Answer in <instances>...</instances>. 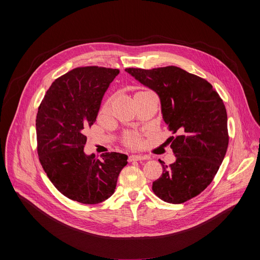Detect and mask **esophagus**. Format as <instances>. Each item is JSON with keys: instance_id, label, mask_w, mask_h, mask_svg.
Listing matches in <instances>:
<instances>
[{"instance_id": "1", "label": "esophagus", "mask_w": 260, "mask_h": 260, "mask_svg": "<svg viewBox=\"0 0 260 260\" xmlns=\"http://www.w3.org/2000/svg\"><path fill=\"white\" fill-rule=\"evenodd\" d=\"M147 159V156L145 155H131L128 157V161H135V160H145Z\"/></svg>"}]
</instances>
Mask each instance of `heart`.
Wrapping results in <instances>:
<instances>
[{
	"label": "heart",
	"mask_w": 260,
	"mask_h": 260,
	"mask_svg": "<svg viewBox=\"0 0 260 260\" xmlns=\"http://www.w3.org/2000/svg\"><path fill=\"white\" fill-rule=\"evenodd\" d=\"M142 92V91H141ZM110 103H111V100H108L104 106L102 107V110L101 112L102 113H107L109 111V108H110ZM124 144L129 146V147H133V148H137L139 146H141L142 144V139L139 135L137 134H127L125 137H124Z\"/></svg>",
	"instance_id": "obj_1"
}]
</instances>
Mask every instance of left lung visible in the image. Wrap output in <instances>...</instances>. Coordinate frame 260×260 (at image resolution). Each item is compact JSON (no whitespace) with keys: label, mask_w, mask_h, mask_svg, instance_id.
<instances>
[{"label":"left lung","mask_w":260,"mask_h":260,"mask_svg":"<svg viewBox=\"0 0 260 260\" xmlns=\"http://www.w3.org/2000/svg\"><path fill=\"white\" fill-rule=\"evenodd\" d=\"M125 71L158 94L162 118L176 135L169 138L176 161L170 166L159 161L162 174L152 190L170 204L187 202L208 187L225 156L229 132L223 101L207 80L175 66Z\"/></svg>","instance_id":"1"}]
</instances>
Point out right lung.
Returning a JSON list of instances; mask_svg holds the SVG:
<instances>
[{
	"label": "right lung",
	"instance_id": "1",
	"mask_svg": "<svg viewBox=\"0 0 260 260\" xmlns=\"http://www.w3.org/2000/svg\"><path fill=\"white\" fill-rule=\"evenodd\" d=\"M118 69L76 68L55 79L42 100L36 119L37 151L47 177L64 197L85 205L115 191L127 155L107 152L102 159L86 155L85 129L98 116L102 99Z\"/></svg>",
	"mask_w": 260,
	"mask_h": 260
}]
</instances>
